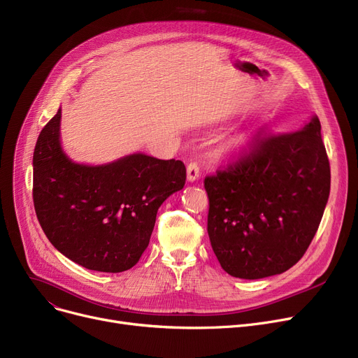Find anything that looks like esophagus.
I'll use <instances>...</instances> for the list:
<instances>
[{"label": "esophagus", "instance_id": "esophagus-1", "mask_svg": "<svg viewBox=\"0 0 358 358\" xmlns=\"http://www.w3.org/2000/svg\"><path fill=\"white\" fill-rule=\"evenodd\" d=\"M200 176V169H199V165L197 162L192 161L189 165H187V180H189L190 182L196 181Z\"/></svg>", "mask_w": 358, "mask_h": 358}]
</instances>
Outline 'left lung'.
Instances as JSON below:
<instances>
[{"label": "left lung", "instance_id": "obj_1", "mask_svg": "<svg viewBox=\"0 0 358 358\" xmlns=\"http://www.w3.org/2000/svg\"><path fill=\"white\" fill-rule=\"evenodd\" d=\"M208 234L228 274H281L303 257L321 223L331 168L315 116L300 130L257 139L236 161L204 178Z\"/></svg>", "mask_w": 358, "mask_h": 358}]
</instances>
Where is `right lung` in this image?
Returning a JSON list of instances; mask_svg holds the SVG:
<instances>
[{
    "label": "right lung",
    "instance_id": "obj_1",
    "mask_svg": "<svg viewBox=\"0 0 358 358\" xmlns=\"http://www.w3.org/2000/svg\"><path fill=\"white\" fill-rule=\"evenodd\" d=\"M61 108L33 154L37 220L61 254L103 273L134 267L152 235L159 206L185 184V165L134 154L107 165L72 162L59 142Z\"/></svg>",
    "mask_w": 358,
    "mask_h": 358
}]
</instances>
